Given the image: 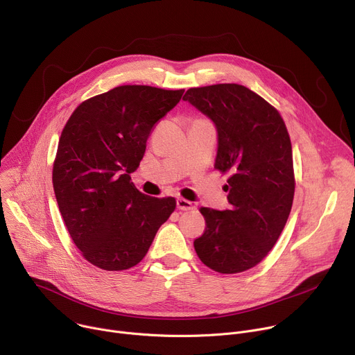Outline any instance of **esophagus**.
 Returning <instances> with one entry per match:
<instances>
[{"label": "esophagus", "instance_id": "1", "mask_svg": "<svg viewBox=\"0 0 355 355\" xmlns=\"http://www.w3.org/2000/svg\"><path fill=\"white\" fill-rule=\"evenodd\" d=\"M177 208L181 211H191L192 208H194V205L184 198H177Z\"/></svg>", "mask_w": 355, "mask_h": 355}]
</instances>
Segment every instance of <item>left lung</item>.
Listing matches in <instances>:
<instances>
[{
  "label": "left lung",
  "instance_id": "1",
  "mask_svg": "<svg viewBox=\"0 0 355 355\" xmlns=\"http://www.w3.org/2000/svg\"><path fill=\"white\" fill-rule=\"evenodd\" d=\"M182 101L218 133L215 168L231 173L230 209L201 208L205 232L194 241L204 265L219 273L256 266L277 242L295 196L292 143L283 119L259 94L236 83L188 89Z\"/></svg>",
  "mask_w": 355,
  "mask_h": 355
}]
</instances>
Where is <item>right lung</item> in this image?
Masks as SVG:
<instances>
[{"mask_svg":"<svg viewBox=\"0 0 355 355\" xmlns=\"http://www.w3.org/2000/svg\"><path fill=\"white\" fill-rule=\"evenodd\" d=\"M184 89L125 85L83 102L62 130L53 191L72 241L105 270L136 266L173 211L174 198L141 194L132 182L154 124Z\"/></svg>","mask_w":355,"mask_h":355,"instance_id":"1","label":"right lung"}]
</instances>
